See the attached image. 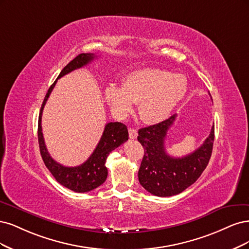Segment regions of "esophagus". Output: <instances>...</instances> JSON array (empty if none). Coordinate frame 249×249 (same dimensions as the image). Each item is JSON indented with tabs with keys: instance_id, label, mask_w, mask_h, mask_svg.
Returning a JSON list of instances; mask_svg holds the SVG:
<instances>
[{
	"instance_id": "esophagus-1",
	"label": "esophagus",
	"mask_w": 249,
	"mask_h": 249,
	"mask_svg": "<svg viewBox=\"0 0 249 249\" xmlns=\"http://www.w3.org/2000/svg\"><path fill=\"white\" fill-rule=\"evenodd\" d=\"M129 138L131 140H135L136 138H138V130L134 129V128H129Z\"/></svg>"
}]
</instances>
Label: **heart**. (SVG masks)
<instances>
[{
	"instance_id": "1",
	"label": "heart",
	"mask_w": 249,
	"mask_h": 249,
	"mask_svg": "<svg viewBox=\"0 0 249 249\" xmlns=\"http://www.w3.org/2000/svg\"><path fill=\"white\" fill-rule=\"evenodd\" d=\"M186 91L187 79L184 75L145 68L128 74L124 86H108L106 99L120 118H125L134 104L139 103V115L142 121L157 124L168 118Z\"/></svg>"
}]
</instances>
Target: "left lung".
Here are the masks:
<instances>
[{
	"label": "left lung",
	"instance_id": "8db88e82",
	"mask_svg": "<svg viewBox=\"0 0 249 249\" xmlns=\"http://www.w3.org/2000/svg\"><path fill=\"white\" fill-rule=\"evenodd\" d=\"M177 115L139 130L138 141L145 154L139 170L141 185L157 196H172L194 184L209 163L214 142V125L204 143L184 157H172L165 152L167 130Z\"/></svg>",
	"mask_w": 249,
	"mask_h": 249
}]
</instances>
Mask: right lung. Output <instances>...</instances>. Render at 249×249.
Segmentation results:
<instances>
[{
	"label": "right lung",
	"mask_w": 249,
	"mask_h": 249,
	"mask_svg": "<svg viewBox=\"0 0 249 249\" xmlns=\"http://www.w3.org/2000/svg\"><path fill=\"white\" fill-rule=\"evenodd\" d=\"M95 58L96 55L94 53H81L63 68L58 78L51 86L45 95L38 119V142L44 164L61 185L75 192L91 191L104 183L107 177L106 161L108 154L128 140V130L126 125L120 122H109L104 127L101 139L93 151V153L81 165L74 167L64 166L53 160L49 152H47L41 128L42 111L47 99H49L53 89L60 77L75 69L86 66L87 64L91 63Z\"/></svg>",
	"instance_id": "right-lung-1"
}]
</instances>
